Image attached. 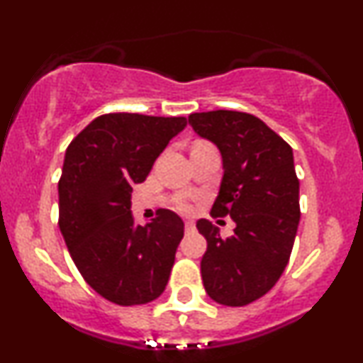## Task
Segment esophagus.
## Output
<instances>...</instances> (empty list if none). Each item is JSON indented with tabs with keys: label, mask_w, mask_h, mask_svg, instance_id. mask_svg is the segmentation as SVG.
<instances>
[{
	"label": "esophagus",
	"mask_w": 363,
	"mask_h": 363,
	"mask_svg": "<svg viewBox=\"0 0 363 363\" xmlns=\"http://www.w3.org/2000/svg\"><path fill=\"white\" fill-rule=\"evenodd\" d=\"M184 227H186V230H194V222L193 220H186Z\"/></svg>",
	"instance_id": "obj_1"
}]
</instances>
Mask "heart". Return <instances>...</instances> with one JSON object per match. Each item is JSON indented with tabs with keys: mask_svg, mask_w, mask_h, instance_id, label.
Segmentation results:
<instances>
[{
	"mask_svg": "<svg viewBox=\"0 0 363 363\" xmlns=\"http://www.w3.org/2000/svg\"><path fill=\"white\" fill-rule=\"evenodd\" d=\"M177 208H179V210H181V211H191V203L181 201V203H179V205H177Z\"/></svg>",
	"mask_w": 363,
	"mask_h": 363,
	"instance_id": "1",
	"label": "heart"
}]
</instances>
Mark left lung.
I'll list each match as a JSON object with an SVG mask.
<instances>
[{
  "mask_svg": "<svg viewBox=\"0 0 363 363\" xmlns=\"http://www.w3.org/2000/svg\"><path fill=\"white\" fill-rule=\"evenodd\" d=\"M189 124L222 153L223 179L211 216L228 215L235 222L227 239L210 220L196 223L208 244L203 285L222 306H247L268 294L289 264L301 220L294 152L247 112H194Z\"/></svg>",
  "mask_w": 363,
  "mask_h": 363,
  "instance_id": "1",
  "label": "left lung"
}]
</instances>
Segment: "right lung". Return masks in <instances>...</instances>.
Listing matches in <instances>:
<instances>
[{
  "mask_svg": "<svg viewBox=\"0 0 363 363\" xmlns=\"http://www.w3.org/2000/svg\"><path fill=\"white\" fill-rule=\"evenodd\" d=\"M186 124V118L104 114L66 148L60 230L83 280L118 306L148 303L167 286L184 222L160 210L145 227L135 225L131 193Z\"/></svg>",
  "mask_w": 363,
  "mask_h": 363,
  "instance_id": "1",
  "label": "right lung"
}]
</instances>
